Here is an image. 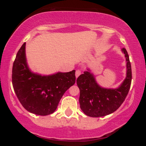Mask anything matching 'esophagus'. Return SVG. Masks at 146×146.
I'll return each mask as SVG.
<instances>
[{"mask_svg":"<svg viewBox=\"0 0 146 146\" xmlns=\"http://www.w3.org/2000/svg\"><path fill=\"white\" fill-rule=\"evenodd\" d=\"M81 74V71L80 70H76V73H75V76H76V78H77L79 75H80Z\"/></svg>","mask_w":146,"mask_h":146,"instance_id":"obj_1","label":"esophagus"}]
</instances>
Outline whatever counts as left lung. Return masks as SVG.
I'll return each mask as SVG.
<instances>
[{
    "label": "left lung",
    "mask_w": 146,
    "mask_h": 146,
    "mask_svg": "<svg viewBox=\"0 0 146 146\" xmlns=\"http://www.w3.org/2000/svg\"><path fill=\"white\" fill-rule=\"evenodd\" d=\"M126 62V76L117 88L100 86L91 71L88 68L76 79L80 90V109L84 114L91 117H100L115 112L124 101L131 83V66L126 49L122 48Z\"/></svg>",
    "instance_id": "obj_1"
}]
</instances>
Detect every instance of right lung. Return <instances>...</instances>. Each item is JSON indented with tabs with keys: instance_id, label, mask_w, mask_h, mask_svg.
<instances>
[{
	"instance_id": "obj_1",
	"label": "right lung",
	"mask_w": 146,
	"mask_h": 146,
	"mask_svg": "<svg viewBox=\"0 0 146 146\" xmlns=\"http://www.w3.org/2000/svg\"><path fill=\"white\" fill-rule=\"evenodd\" d=\"M75 70L42 75L29 69L26 43L17 54L12 69V84L20 102L29 112L46 116L56 110L64 93L75 83Z\"/></svg>"
}]
</instances>
